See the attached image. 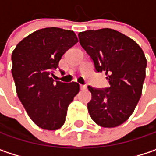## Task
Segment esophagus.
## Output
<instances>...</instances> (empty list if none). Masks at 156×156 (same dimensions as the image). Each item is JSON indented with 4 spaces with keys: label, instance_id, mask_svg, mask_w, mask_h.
<instances>
[{
    "label": "esophagus",
    "instance_id": "1",
    "mask_svg": "<svg viewBox=\"0 0 156 156\" xmlns=\"http://www.w3.org/2000/svg\"><path fill=\"white\" fill-rule=\"evenodd\" d=\"M80 87H81V90H86L87 89L86 85H80Z\"/></svg>",
    "mask_w": 156,
    "mask_h": 156
}]
</instances>
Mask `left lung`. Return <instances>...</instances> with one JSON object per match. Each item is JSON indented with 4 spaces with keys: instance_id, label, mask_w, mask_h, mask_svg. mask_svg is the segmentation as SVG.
Here are the masks:
<instances>
[{
    "instance_id": "1",
    "label": "left lung",
    "mask_w": 156,
    "mask_h": 156,
    "mask_svg": "<svg viewBox=\"0 0 156 156\" xmlns=\"http://www.w3.org/2000/svg\"><path fill=\"white\" fill-rule=\"evenodd\" d=\"M78 37L95 69L106 73L110 84L106 90L88 86L92 96L88 103L90 115L101 127H117L132 115L141 97L145 54L135 41L114 29L88 30L79 33Z\"/></svg>"
}]
</instances>
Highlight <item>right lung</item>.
<instances>
[{
  "label": "right lung",
  "mask_w": 156,
  "mask_h": 156,
  "mask_svg": "<svg viewBox=\"0 0 156 156\" xmlns=\"http://www.w3.org/2000/svg\"><path fill=\"white\" fill-rule=\"evenodd\" d=\"M77 41L73 31L42 28L18 42L12 52L11 72L17 97L40 128H61L68 106L80 90L75 82L64 83L53 79L62 56Z\"/></svg>",
  "instance_id": "right-lung-1"
}]
</instances>
